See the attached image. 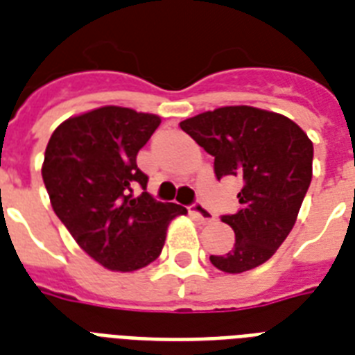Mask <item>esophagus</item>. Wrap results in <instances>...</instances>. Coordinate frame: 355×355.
Returning <instances> with one entry per match:
<instances>
[{
    "instance_id": "34e87169",
    "label": "esophagus",
    "mask_w": 355,
    "mask_h": 355,
    "mask_svg": "<svg viewBox=\"0 0 355 355\" xmlns=\"http://www.w3.org/2000/svg\"><path fill=\"white\" fill-rule=\"evenodd\" d=\"M189 211H191V214H193L200 223H211L214 219H216V216H214V214H211L205 205H200V202H195V205L189 208Z\"/></svg>"
}]
</instances>
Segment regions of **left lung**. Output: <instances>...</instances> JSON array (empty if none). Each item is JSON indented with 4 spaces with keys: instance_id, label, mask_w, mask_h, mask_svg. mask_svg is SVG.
Instances as JSON below:
<instances>
[{
    "instance_id": "left-lung-1",
    "label": "left lung",
    "mask_w": 355,
    "mask_h": 355,
    "mask_svg": "<svg viewBox=\"0 0 355 355\" xmlns=\"http://www.w3.org/2000/svg\"><path fill=\"white\" fill-rule=\"evenodd\" d=\"M180 128L211 155L216 177L243 178L239 210L223 216L236 243L210 256L223 272H245L265 263L295 227L313 175V144L286 116L261 108L221 107L184 119Z\"/></svg>"
}]
</instances>
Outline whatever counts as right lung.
<instances>
[{
	"instance_id": "right-lung-1",
	"label": "right lung",
	"mask_w": 355,
	"mask_h": 355,
	"mask_svg": "<svg viewBox=\"0 0 355 355\" xmlns=\"http://www.w3.org/2000/svg\"><path fill=\"white\" fill-rule=\"evenodd\" d=\"M162 119L101 107L66 119L47 141L42 178L53 211L83 250L108 270L132 272L160 256L169 223L188 214L150 197L138 150ZM136 183L144 191L132 195Z\"/></svg>"
}]
</instances>
